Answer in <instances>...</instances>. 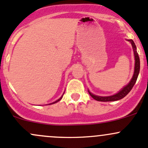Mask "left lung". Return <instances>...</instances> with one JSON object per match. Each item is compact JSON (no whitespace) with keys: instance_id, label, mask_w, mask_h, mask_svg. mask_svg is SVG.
<instances>
[{"instance_id":"8db88e82","label":"left lung","mask_w":148,"mask_h":148,"mask_svg":"<svg viewBox=\"0 0 148 148\" xmlns=\"http://www.w3.org/2000/svg\"><path fill=\"white\" fill-rule=\"evenodd\" d=\"M130 43H131L132 47H133V52H134V56H135V69H134V74H133V77H132L131 80L129 82L128 84H127L126 86H124L121 91H119L117 94L113 95V96H96V95L91 94L89 91H88V94H90V96L94 99L95 100L98 101H115L120 100V99H123V98L125 97L126 95L131 91V89L133 88V86L136 84L137 79H138V74L140 72V58L139 56H138V52L136 51V46L135 45L134 42L132 40H127Z\"/></svg>"}]
</instances>
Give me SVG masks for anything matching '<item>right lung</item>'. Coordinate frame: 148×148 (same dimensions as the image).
Returning a JSON list of instances; mask_svg holds the SVG:
<instances>
[{
	"mask_svg": "<svg viewBox=\"0 0 148 148\" xmlns=\"http://www.w3.org/2000/svg\"><path fill=\"white\" fill-rule=\"evenodd\" d=\"M62 96H63V95H62V96H61V97H60V99H58V100H57V101H54V102H53V103H49V105H50V104H53V103H57V102L60 101V100H61V99H62Z\"/></svg>",
	"mask_w": 148,
	"mask_h": 148,
	"instance_id": "add662e5",
	"label": "right lung"
}]
</instances>
